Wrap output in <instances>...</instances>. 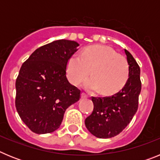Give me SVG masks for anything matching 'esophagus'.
I'll list each match as a JSON object with an SVG mask.
<instances>
[{
	"mask_svg": "<svg viewBox=\"0 0 160 160\" xmlns=\"http://www.w3.org/2000/svg\"><path fill=\"white\" fill-rule=\"evenodd\" d=\"M88 97V95H87V94H85V93H82V94H81V98H87Z\"/></svg>",
	"mask_w": 160,
	"mask_h": 160,
	"instance_id": "obj_1",
	"label": "esophagus"
}]
</instances>
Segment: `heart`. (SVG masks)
I'll return each mask as SVG.
<instances>
[{
    "label": "heart",
    "mask_w": 160,
    "mask_h": 160,
    "mask_svg": "<svg viewBox=\"0 0 160 160\" xmlns=\"http://www.w3.org/2000/svg\"><path fill=\"white\" fill-rule=\"evenodd\" d=\"M85 87L90 90H99L103 94H113L125 86L129 78V64L124 56L106 46H92L81 54L72 55L66 66L68 78L78 85L89 75Z\"/></svg>",
    "instance_id": "obj_1"
}]
</instances>
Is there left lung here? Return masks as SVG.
<instances>
[{
	"label": "left lung",
	"mask_w": 160,
	"mask_h": 160,
	"mask_svg": "<svg viewBox=\"0 0 160 160\" xmlns=\"http://www.w3.org/2000/svg\"><path fill=\"white\" fill-rule=\"evenodd\" d=\"M129 64V78L116 94L108 97H92L94 110L85 124L93 135L99 138L116 136L131 122L138 107L141 91L140 68L132 55L124 49Z\"/></svg>",
	"instance_id": "obj_1"
}]
</instances>
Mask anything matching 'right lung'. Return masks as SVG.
<instances>
[{"label":"right lung","instance_id":"add662e5","mask_svg":"<svg viewBox=\"0 0 160 160\" xmlns=\"http://www.w3.org/2000/svg\"><path fill=\"white\" fill-rule=\"evenodd\" d=\"M78 46L65 39L46 44L37 49L20 69L15 105L32 132L56 131L66 109L80 99L81 90L66 78L67 62Z\"/></svg>","mask_w":160,"mask_h":160}]
</instances>
